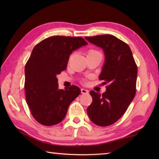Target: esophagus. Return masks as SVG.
<instances>
[{
  "label": "esophagus",
  "instance_id": "obj_1",
  "mask_svg": "<svg viewBox=\"0 0 159 159\" xmlns=\"http://www.w3.org/2000/svg\"><path fill=\"white\" fill-rule=\"evenodd\" d=\"M81 93L82 94H87V93H88V90H86V89H84V88H82Z\"/></svg>",
  "mask_w": 159,
  "mask_h": 159
}]
</instances>
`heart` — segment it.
I'll return each mask as SVG.
<instances>
[{"mask_svg": "<svg viewBox=\"0 0 159 159\" xmlns=\"http://www.w3.org/2000/svg\"><path fill=\"white\" fill-rule=\"evenodd\" d=\"M98 52V51H97V50H90L89 52Z\"/></svg>", "mask_w": 159, "mask_h": 159, "instance_id": "b5f03b06", "label": "heart"}]
</instances>
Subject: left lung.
Instances as JSON below:
<instances>
[{
    "label": "left lung",
    "instance_id": "left-lung-1",
    "mask_svg": "<svg viewBox=\"0 0 159 159\" xmlns=\"http://www.w3.org/2000/svg\"><path fill=\"white\" fill-rule=\"evenodd\" d=\"M85 39L104 50L105 62L99 79L107 84L102 94L90 91L93 102L87 113L95 124L108 126L124 114L134 98L138 66L129 45L116 36L104 34Z\"/></svg>",
    "mask_w": 159,
    "mask_h": 159
}]
</instances>
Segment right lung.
Returning <instances> with one entry per match:
<instances>
[{"label":"right lung","mask_w":159,"mask_h":159,"mask_svg":"<svg viewBox=\"0 0 159 159\" xmlns=\"http://www.w3.org/2000/svg\"><path fill=\"white\" fill-rule=\"evenodd\" d=\"M87 44L81 37L56 36L34 48L25 65V89L26 103L37 122L46 126L60 123L80 95L76 85L59 89L57 75L66 69L71 52Z\"/></svg>","instance_id":"1"}]
</instances>
